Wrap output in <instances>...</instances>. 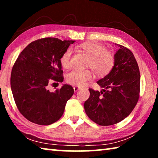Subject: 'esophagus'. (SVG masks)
Returning <instances> with one entry per match:
<instances>
[{
	"mask_svg": "<svg viewBox=\"0 0 158 158\" xmlns=\"http://www.w3.org/2000/svg\"><path fill=\"white\" fill-rule=\"evenodd\" d=\"M74 92H77L79 89H81V88L80 87H78V86H74Z\"/></svg>",
	"mask_w": 158,
	"mask_h": 158,
	"instance_id": "1",
	"label": "esophagus"
}]
</instances>
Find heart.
Here are the masks:
<instances>
[{
    "mask_svg": "<svg viewBox=\"0 0 158 158\" xmlns=\"http://www.w3.org/2000/svg\"><path fill=\"white\" fill-rule=\"evenodd\" d=\"M80 49L89 56L87 67L91 68L99 76L108 74L114 65V56L106 51V47L96 42H87L80 45ZM73 51L71 48L67 49L60 57V64L64 68L68 69L73 65ZM93 78V73L89 69L74 68L67 74L66 81L69 84L82 86Z\"/></svg>",
    "mask_w": 158,
    "mask_h": 158,
    "instance_id": "heart-1",
    "label": "heart"
}]
</instances>
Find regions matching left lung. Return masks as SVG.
Wrapping results in <instances>:
<instances>
[{"label": "left lung", "instance_id": "left-lung-1", "mask_svg": "<svg viewBox=\"0 0 158 158\" xmlns=\"http://www.w3.org/2000/svg\"><path fill=\"white\" fill-rule=\"evenodd\" d=\"M114 65L107 75L97 81L104 88L99 92L89 89L84 103L87 116L100 125L118 123L130 115L137 105L140 92V73L132 52L117 44Z\"/></svg>", "mask_w": 158, "mask_h": 158}]
</instances>
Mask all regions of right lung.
<instances>
[{
    "label": "right lung",
    "instance_id": "add662e5",
    "mask_svg": "<svg viewBox=\"0 0 158 158\" xmlns=\"http://www.w3.org/2000/svg\"><path fill=\"white\" fill-rule=\"evenodd\" d=\"M74 42L45 37L32 42L19 55L10 85L19 111L29 121L48 125L62 116L73 88L64 84L51 92L47 87L51 82H63L60 57Z\"/></svg>",
    "mask_w": 158,
    "mask_h": 158
}]
</instances>
